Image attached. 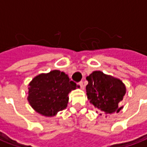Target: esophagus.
Masks as SVG:
<instances>
[{
  "mask_svg": "<svg viewBox=\"0 0 147 147\" xmlns=\"http://www.w3.org/2000/svg\"><path fill=\"white\" fill-rule=\"evenodd\" d=\"M78 84H79V85H80V88H81V89H84V86H83V82H80V83H78Z\"/></svg>",
  "mask_w": 147,
  "mask_h": 147,
  "instance_id": "obj_1",
  "label": "esophagus"
}]
</instances>
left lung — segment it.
Instances as JSON below:
<instances>
[{
	"label": "left lung",
	"mask_w": 147,
	"mask_h": 147,
	"mask_svg": "<svg viewBox=\"0 0 147 147\" xmlns=\"http://www.w3.org/2000/svg\"><path fill=\"white\" fill-rule=\"evenodd\" d=\"M86 80V92L90 104L105 114L121 110L123 106H120V102L126 94V86L120 79L94 71Z\"/></svg>",
	"instance_id": "obj_1"
}]
</instances>
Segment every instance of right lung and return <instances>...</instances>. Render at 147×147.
I'll use <instances>...</instances> for the list:
<instances>
[{"instance_id":"right-lung-1","label":"right lung","mask_w":147,"mask_h":147,"mask_svg":"<svg viewBox=\"0 0 147 147\" xmlns=\"http://www.w3.org/2000/svg\"><path fill=\"white\" fill-rule=\"evenodd\" d=\"M78 85L59 70L36 76L28 84L27 101L34 110L42 116L52 117L67 108L68 94Z\"/></svg>"}]
</instances>
